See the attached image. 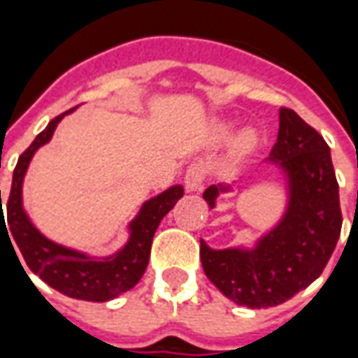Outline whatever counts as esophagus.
Masks as SVG:
<instances>
[{"label":"esophagus","instance_id":"1","mask_svg":"<svg viewBox=\"0 0 358 358\" xmlns=\"http://www.w3.org/2000/svg\"><path fill=\"white\" fill-rule=\"evenodd\" d=\"M205 166L203 164H192L187 166L186 176H184V184L189 192H199L203 187V182H205Z\"/></svg>","mask_w":358,"mask_h":358}]
</instances>
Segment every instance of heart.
Listing matches in <instances>:
<instances>
[{"mask_svg":"<svg viewBox=\"0 0 358 358\" xmlns=\"http://www.w3.org/2000/svg\"><path fill=\"white\" fill-rule=\"evenodd\" d=\"M220 132H224L222 128H220ZM255 143V134L253 132H243L240 136V140H238V143H236V148H238V151H248L251 145Z\"/></svg>","mask_w":358,"mask_h":358,"instance_id":"b5f03b06","label":"heart"}]
</instances>
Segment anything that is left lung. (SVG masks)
Here are the masks:
<instances>
[{"instance_id": "8db88e82", "label": "left lung", "mask_w": 358, "mask_h": 358, "mask_svg": "<svg viewBox=\"0 0 358 358\" xmlns=\"http://www.w3.org/2000/svg\"><path fill=\"white\" fill-rule=\"evenodd\" d=\"M268 161L284 171L289 203L280 224L253 249H210L201 240L205 274L228 299L249 308L276 307L322 274L341 234L339 186L328 143L295 110L280 109L278 140ZM230 186H209L215 207Z\"/></svg>"}]
</instances>
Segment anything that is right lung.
Segmentation results:
<instances>
[{
	"label": "right lung",
	"mask_w": 358,
	"mask_h": 358,
	"mask_svg": "<svg viewBox=\"0 0 358 358\" xmlns=\"http://www.w3.org/2000/svg\"><path fill=\"white\" fill-rule=\"evenodd\" d=\"M74 109L76 107L53 118L50 124L36 136L30 148L19 157V163L13 171L11 194L7 199V224L3 222L0 189V230L5 228L7 238L13 243H17L28 268L32 270L36 276L42 278L43 282L51 285L53 289L65 293L73 299L103 303V301L115 299L120 293L132 289L134 285L140 282V278L148 268L151 243H153L157 228L161 224L164 215L184 195V187L172 186L163 194L143 203L138 217L130 222V240L115 255L94 259L86 253L63 248V245L48 240L45 236L36 230L22 209V180L27 174L30 159L38 151V148H42L43 143L51 140L59 120L69 113H73ZM7 225L10 226L9 229L6 228Z\"/></svg>",
	"instance_id": "obj_1"
}]
</instances>
